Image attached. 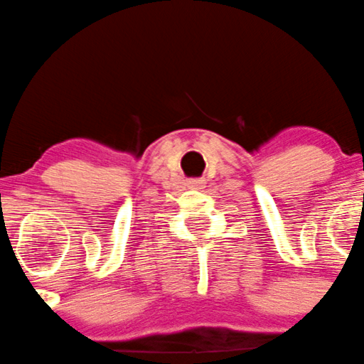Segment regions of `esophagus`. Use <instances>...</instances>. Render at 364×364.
<instances>
[{"label":"esophagus","mask_w":364,"mask_h":364,"mask_svg":"<svg viewBox=\"0 0 364 364\" xmlns=\"http://www.w3.org/2000/svg\"><path fill=\"white\" fill-rule=\"evenodd\" d=\"M188 185L192 186V188H202V186L205 185L204 179H192V181H188Z\"/></svg>","instance_id":"obj_1"}]
</instances>
